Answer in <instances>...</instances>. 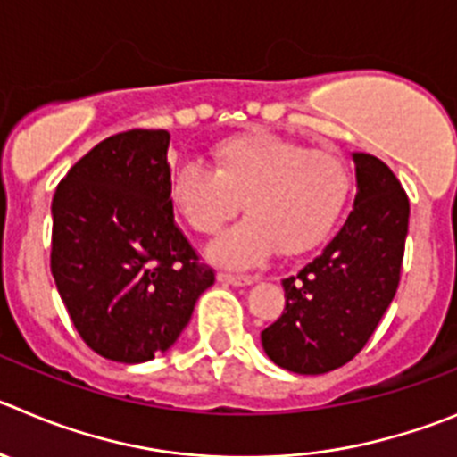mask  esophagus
Here are the masks:
<instances>
[{
	"instance_id": "1",
	"label": "esophagus",
	"mask_w": 457,
	"mask_h": 457,
	"mask_svg": "<svg viewBox=\"0 0 457 457\" xmlns=\"http://www.w3.org/2000/svg\"><path fill=\"white\" fill-rule=\"evenodd\" d=\"M219 281L232 284V287H250L254 281L253 275H234V272H219Z\"/></svg>"
}]
</instances>
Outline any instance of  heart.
<instances>
[{"label": "heart", "mask_w": 457, "mask_h": 457, "mask_svg": "<svg viewBox=\"0 0 457 457\" xmlns=\"http://www.w3.org/2000/svg\"><path fill=\"white\" fill-rule=\"evenodd\" d=\"M352 176L338 155L275 132H243L214 146V169L178 166L170 203L198 234H214L238 212L245 219L209 248L225 266H253L279 250L300 257L329 238L347 207Z\"/></svg>", "instance_id": "1"}]
</instances>
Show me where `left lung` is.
Masks as SVG:
<instances>
[{
  "label": "left lung",
  "instance_id": "1",
  "mask_svg": "<svg viewBox=\"0 0 457 457\" xmlns=\"http://www.w3.org/2000/svg\"><path fill=\"white\" fill-rule=\"evenodd\" d=\"M356 198L340 232L287 277L284 313L262 331L272 363L325 374L349 363L381 322L402 277L411 203L386 162L353 153Z\"/></svg>",
  "mask_w": 457,
  "mask_h": 457
}]
</instances>
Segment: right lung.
<instances>
[{
    "label": "right lung",
    "instance_id": "obj_1",
    "mask_svg": "<svg viewBox=\"0 0 457 457\" xmlns=\"http://www.w3.org/2000/svg\"><path fill=\"white\" fill-rule=\"evenodd\" d=\"M166 130L119 132L55 187L51 275L80 338L144 363L182 334L214 270L173 219Z\"/></svg>",
    "mask_w": 457,
    "mask_h": 457
}]
</instances>
